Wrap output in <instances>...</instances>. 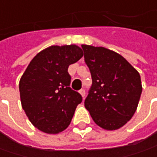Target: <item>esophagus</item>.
<instances>
[{"mask_svg":"<svg viewBox=\"0 0 157 157\" xmlns=\"http://www.w3.org/2000/svg\"><path fill=\"white\" fill-rule=\"evenodd\" d=\"M79 94H80V95H81L82 97L84 98V97H85V95H86V93H85V90H84V89H81V90L79 91Z\"/></svg>","mask_w":157,"mask_h":157,"instance_id":"1","label":"esophagus"}]
</instances>
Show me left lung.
<instances>
[{"label": "left lung", "mask_w": 157, "mask_h": 157, "mask_svg": "<svg viewBox=\"0 0 157 157\" xmlns=\"http://www.w3.org/2000/svg\"><path fill=\"white\" fill-rule=\"evenodd\" d=\"M81 46L93 79L85 106L99 127L119 129L131 120L137 109L142 91L141 76L113 51Z\"/></svg>", "instance_id": "left-lung-1"}]
</instances>
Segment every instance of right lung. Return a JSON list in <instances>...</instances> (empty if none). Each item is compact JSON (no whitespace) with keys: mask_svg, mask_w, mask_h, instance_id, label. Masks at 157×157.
<instances>
[{"mask_svg":"<svg viewBox=\"0 0 157 157\" xmlns=\"http://www.w3.org/2000/svg\"><path fill=\"white\" fill-rule=\"evenodd\" d=\"M76 44L52 45L37 53L19 82L21 107L40 131L56 135L68 128L82 97L70 87V64L83 57Z\"/></svg>","mask_w":157,"mask_h":157,"instance_id":"obj_1","label":"right lung"}]
</instances>
